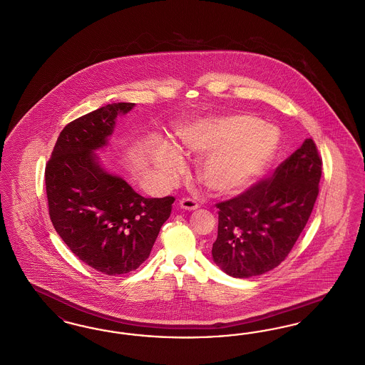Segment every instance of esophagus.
Here are the masks:
<instances>
[{
    "mask_svg": "<svg viewBox=\"0 0 365 365\" xmlns=\"http://www.w3.org/2000/svg\"><path fill=\"white\" fill-rule=\"evenodd\" d=\"M178 205L183 210H195V209H198V202L195 200H192V198H182Z\"/></svg>",
    "mask_w": 365,
    "mask_h": 365,
    "instance_id": "esophagus-1",
    "label": "esophagus"
}]
</instances>
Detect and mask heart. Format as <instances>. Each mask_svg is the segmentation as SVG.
Segmentation results:
<instances>
[{"mask_svg": "<svg viewBox=\"0 0 365 365\" xmlns=\"http://www.w3.org/2000/svg\"><path fill=\"white\" fill-rule=\"evenodd\" d=\"M191 153L207 156L198 168L205 186L220 194L245 189L261 175L277 149L278 135L270 125L252 115H231L190 126L180 133ZM161 175L182 171L183 159L175 146L163 144L155 153Z\"/></svg>", "mask_w": 365, "mask_h": 365, "instance_id": "1", "label": "heart"}]
</instances>
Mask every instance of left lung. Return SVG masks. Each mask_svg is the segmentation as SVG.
<instances>
[{
	"instance_id": "8db88e82",
	"label": "left lung",
	"mask_w": 365,
	"mask_h": 365,
	"mask_svg": "<svg viewBox=\"0 0 365 365\" xmlns=\"http://www.w3.org/2000/svg\"><path fill=\"white\" fill-rule=\"evenodd\" d=\"M322 159L312 138L232 200L219 202L213 261L227 274L248 278L282 262L303 232L319 192Z\"/></svg>"
}]
</instances>
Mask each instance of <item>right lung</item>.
Segmentation results:
<instances>
[{"mask_svg":"<svg viewBox=\"0 0 365 365\" xmlns=\"http://www.w3.org/2000/svg\"><path fill=\"white\" fill-rule=\"evenodd\" d=\"M134 103H113L68 123L59 133L44 180L51 222L74 255L117 276L135 270L150 254L174 197L145 198L107 173L95 150L108 144L118 115Z\"/></svg>","mask_w":365,"mask_h":365,"instance_id":"add662e5","label":"right lung"}]
</instances>
